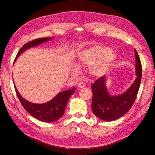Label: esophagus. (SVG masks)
<instances>
[{"label":"esophagus","instance_id":"1","mask_svg":"<svg viewBox=\"0 0 155 155\" xmlns=\"http://www.w3.org/2000/svg\"><path fill=\"white\" fill-rule=\"evenodd\" d=\"M85 87V84H83V83H81L80 84L78 85V87L80 88H83Z\"/></svg>","mask_w":155,"mask_h":155}]
</instances>
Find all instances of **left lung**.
<instances>
[{
	"mask_svg": "<svg viewBox=\"0 0 155 155\" xmlns=\"http://www.w3.org/2000/svg\"><path fill=\"white\" fill-rule=\"evenodd\" d=\"M50 39H51V38H42L34 39L27 43L20 49L15 56L14 63L17 60L21 53L27 49L48 41ZM13 83L16 94L25 110L32 117L41 121L46 122V123H51V122L59 119L63 116L68 99L75 91V87L72 88L69 90L60 92L50 101L42 104H37L29 102L24 99L17 90L14 81Z\"/></svg>",
	"mask_w": 155,
	"mask_h": 155,
	"instance_id": "obj_1",
	"label": "left lung"
}]
</instances>
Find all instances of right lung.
I'll list each match as a JSON object with an SVG mask.
<instances>
[{
  "instance_id": "1",
  "label": "right lung",
  "mask_w": 155,
  "mask_h": 155,
  "mask_svg": "<svg viewBox=\"0 0 155 155\" xmlns=\"http://www.w3.org/2000/svg\"><path fill=\"white\" fill-rule=\"evenodd\" d=\"M135 57L137 78L127 90L121 95L115 97L108 95L104 85V76L92 85V109L94 115L99 119L105 121L116 120L124 116L133 106L139 91L142 76L141 63L137 51Z\"/></svg>"
}]
</instances>
